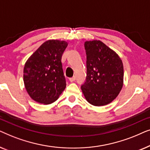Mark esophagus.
Here are the masks:
<instances>
[{
	"instance_id": "esophagus-1",
	"label": "esophagus",
	"mask_w": 150,
	"mask_h": 150,
	"mask_svg": "<svg viewBox=\"0 0 150 150\" xmlns=\"http://www.w3.org/2000/svg\"><path fill=\"white\" fill-rule=\"evenodd\" d=\"M69 81L71 82V83H72V82L75 81V80H76V77H75V76H73V77H71V78H69Z\"/></svg>"
}]
</instances>
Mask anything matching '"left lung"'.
<instances>
[{
	"label": "left lung",
	"mask_w": 150,
	"mask_h": 150,
	"mask_svg": "<svg viewBox=\"0 0 150 150\" xmlns=\"http://www.w3.org/2000/svg\"><path fill=\"white\" fill-rule=\"evenodd\" d=\"M87 78L81 89L85 99L96 106H104L117 97L124 85L122 59L100 40L86 41Z\"/></svg>",
	"instance_id": "8db88e82"
}]
</instances>
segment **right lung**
Wrapping results in <instances>:
<instances>
[{"instance_id": "obj_1", "label": "right lung", "mask_w": 150, "mask_h": 150, "mask_svg": "<svg viewBox=\"0 0 150 150\" xmlns=\"http://www.w3.org/2000/svg\"><path fill=\"white\" fill-rule=\"evenodd\" d=\"M67 45L65 41H46L25 63L24 86L30 97L38 103L52 104L66 87L61 58Z\"/></svg>"}]
</instances>
